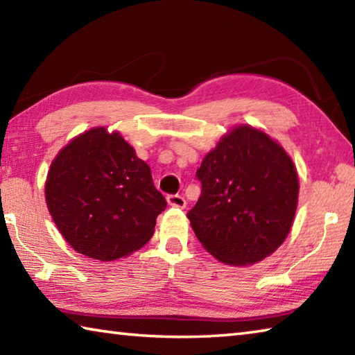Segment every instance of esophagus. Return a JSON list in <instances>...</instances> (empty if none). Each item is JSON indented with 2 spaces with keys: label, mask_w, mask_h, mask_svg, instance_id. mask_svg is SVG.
I'll list each match as a JSON object with an SVG mask.
<instances>
[{
  "label": "esophagus",
  "mask_w": 355,
  "mask_h": 355,
  "mask_svg": "<svg viewBox=\"0 0 355 355\" xmlns=\"http://www.w3.org/2000/svg\"><path fill=\"white\" fill-rule=\"evenodd\" d=\"M167 203H169L171 207H175V208H184V207H186V200H184V197L178 196V194L167 196Z\"/></svg>",
  "instance_id": "esophagus-1"
}]
</instances>
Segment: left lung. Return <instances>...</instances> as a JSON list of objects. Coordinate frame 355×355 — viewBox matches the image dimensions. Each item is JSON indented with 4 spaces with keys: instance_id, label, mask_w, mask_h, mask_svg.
Masks as SVG:
<instances>
[{
    "instance_id": "8db88e82",
    "label": "left lung",
    "mask_w": 355,
    "mask_h": 355,
    "mask_svg": "<svg viewBox=\"0 0 355 355\" xmlns=\"http://www.w3.org/2000/svg\"><path fill=\"white\" fill-rule=\"evenodd\" d=\"M202 194L188 213L203 249L233 266L277 250L291 230L299 180L290 155L250 125H236L205 155L197 171Z\"/></svg>"
}]
</instances>
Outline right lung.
Segmentation results:
<instances>
[{"instance_id":"1","label":"right lung","mask_w":355,"mask_h":355,"mask_svg":"<svg viewBox=\"0 0 355 355\" xmlns=\"http://www.w3.org/2000/svg\"><path fill=\"white\" fill-rule=\"evenodd\" d=\"M45 200L65 241L100 261L146 245L167 205L148 164L106 127L84 131L59 150L46 175Z\"/></svg>"}]
</instances>
